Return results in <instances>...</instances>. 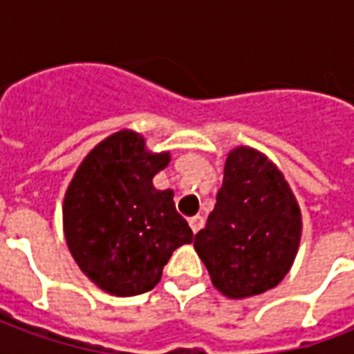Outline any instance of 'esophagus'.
I'll list each match as a JSON object with an SVG mask.
<instances>
[{"instance_id": "34e87169", "label": "esophagus", "mask_w": 354, "mask_h": 354, "mask_svg": "<svg viewBox=\"0 0 354 354\" xmlns=\"http://www.w3.org/2000/svg\"><path fill=\"white\" fill-rule=\"evenodd\" d=\"M203 223H205V220H203L201 216H193V218H189V227H192L193 233H197V231L203 227Z\"/></svg>"}]
</instances>
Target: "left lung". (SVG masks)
Here are the masks:
<instances>
[{
	"label": "left lung",
	"mask_w": 354,
	"mask_h": 354,
	"mask_svg": "<svg viewBox=\"0 0 354 354\" xmlns=\"http://www.w3.org/2000/svg\"><path fill=\"white\" fill-rule=\"evenodd\" d=\"M301 237V212L281 170L250 147L227 155L223 184L195 250L223 296L250 297L288 273Z\"/></svg>",
	"instance_id": "obj_1"
}]
</instances>
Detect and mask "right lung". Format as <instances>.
Returning a JSON list of instances; mask_svg holds the SVG:
<instances>
[{"label":"right lung","instance_id":"add662e5","mask_svg":"<svg viewBox=\"0 0 354 354\" xmlns=\"http://www.w3.org/2000/svg\"><path fill=\"white\" fill-rule=\"evenodd\" d=\"M169 161V153L146 151L136 132H115L85 157L66 192L64 233L73 260L113 296L153 288L172 252L193 243L172 192L151 184Z\"/></svg>","mask_w":354,"mask_h":354}]
</instances>
